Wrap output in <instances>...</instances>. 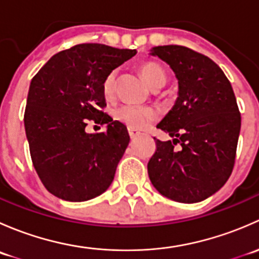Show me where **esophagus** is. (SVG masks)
Listing matches in <instances>:
<instances>
[{"label":"esophagus","instance_id":"obj_1","mask_svg":"<svg viewBox=\"0 0 259 259\" xmlns=\"http://www.w3.org/2000/svg\"><path fill=\"white\" fill-rule=\"evenodd\" d=\"M127 132H129V135H130V138H132V139H134V138H137L138 135L140 134L139 130L133 129V127H127Z\"/></svg>","mask_w":259,"mask_h":259}]
</instances>
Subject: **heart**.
Listing matches in <instances>:
<instances>
[{
	"label": "heart",
	"instance_id": "obj_1",
	"mask_svg": "<svg viewBox=\"0 0 259 259\" xmlns=\"http://www.w3.org/2000/svg\"><path fill=\"white\" fill-rule=\"evenodd\" d=\"M140 72L151 89H160L166 81V72L156 62H144L140 65ZM116 82V71H111L106 75L103 81V94L105 98L113 96ZM115 117L127 127L142 130L156 119V113L151 108H142L134 105H122L115 110Z\"/></svg>",
	"mask_w": 259,
	"mask_h": 259
}]
</instances>
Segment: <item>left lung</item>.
<instances>
[{"instance_id":"1","label":"left lung","mask_w":259,"mask_h":259,"mask_svg":"<svg viewBox=\"0 0 259 259\" xmlns=\"http://www.w3.org/2000/svg\"><path fill=\"white\" fill-rule=\"evenodd\" d=\"M150 51L171 67L179 91L173 109L156 125L174 139L154 138L149 178L169 199L202 202L226 184L236 161L241 113L233 89L213 60L192 49L166 45Z\"/></svg>"}]
</instances>
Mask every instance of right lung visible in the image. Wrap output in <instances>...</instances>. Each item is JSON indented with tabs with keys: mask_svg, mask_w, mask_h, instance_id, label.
<instances>
[{
	"mask_svg": "<svg viewBox=\"0 0 259 259\" xmlns=\"http://www.w3.org/2000/svg\"><path fill=\"white\" fill-rule=\"evenodd\" d=\"M137 50L81 44L54 55L31 80L25 130L38 178L55 197L85 202L103 194L130 142L126 126L111 119L103 81ZM89 121L108 123L88 135Z\"/></svg>",
	"mask_w": 259,
	"mask_h": 259,
	"instance_id": "add662e5",
	"label": "right lung"
}]
</instances>
